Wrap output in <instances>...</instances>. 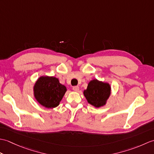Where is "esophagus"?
<instances>
[{"label":"esophagus","instance_id":"obj_1","mask_svg":"<svg viewBox=\"0 0 154 154\" xmlns=\"http://www.w3.org/2000/svg\"><path fill=\"white\" fill-rule=\"evenodd\" d=\"M73 90L75 91H78L79 90V86H73Z\"/></svg>","mask_w":154,"mask_h":154}]
</instances>
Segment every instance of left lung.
I'll list each match as a JSON object with an SVG mask.
<instances>
[{
    "instance_id": "left-lung-1",
    "label": "left lung",
    "mask_w": 154,
    "mask_h": 154,
    "mask_svg": "<svg viewBox=\"0 0 154 154\" xmlns=\"http://www.w3.org/2000/svg\"><path fill=\"white\" fill-rule=\"evenodd\" d=\"M110 94L109 84L100 82L97 79L91 81L87 89L84 91V95L88 103L97 108L105 104Z\"/></svg>"
}]
</instances>
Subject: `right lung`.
<instances>
[{"instance_id": "add662e5", "label": "right lung", "mask_w": 154, "mask_h": 154, "mask_svg": "<svg viewBox=\"0 0 154 154\" xmlns=\"http://www.w3.org/2000/svg\"><path fill=\"white\" fill-rule=\"evenodd\" d=\"M34 96L38 102L48 109L59 105L67 89L54 77H41L35 83Z\"/></svg>"}]
</instances>
